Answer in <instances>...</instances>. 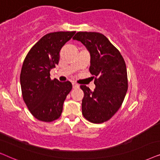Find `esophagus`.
Instances as JSON below:
<instances>
[{
    "mask_svg": "<svg viewBox=\"0 0 160 160\" xmlns=\"http://www.w3.org/2000/svg\"><path fill=\"white\" fill-rule=\"evenodd\" d=\"M72 87H73V88H79V85L75 83V82H72Z\"/></svg>",
    "mask_w": 160,
    "mask_h": 160,
    "instance_id": "obj_1",
    "label": "esophagus"
}]
</instances>
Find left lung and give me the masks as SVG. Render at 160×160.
<instances>
[{"label": "left lung", "mask_w": 160, "mask_h": 160, "mask_svg": "<svg viewBox=\"0 0 160 160\" xmlns=\"http://www.w3.org/2000/svg\"><path fill=\"white\" fill-rule=\"evenodd\" d=\"M72 39L81 42L90 52L89 71L96 86L93 91L86 86H80L84 93L82 113L91 123H104L121 108L128 89L124 59L102 33L80 31Z\"/></svg>", "instance_id": "8db88e82"}]
</instances>
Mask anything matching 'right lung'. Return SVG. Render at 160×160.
I'll list each match as a JSON object with an SVG mask.
<instances>
[{
	"label": "right lung",
	"mask_w": 160,
	"mask_h": 160,
	"mask_svg": "<svg viewBox=\"0 0 160 160\" xmlns=\"http://www.w3.org/2000/svg\"><path fill=\"white\" fill-rule=\"evenodd\" d=\"M75 31H58L44 35L25 57L20 73L22 99L38 120L51 122L61 116L63 104L71 91L69 81L51 80L50 72L58 65L59 52Z\"/></svg>",
	"instance_id": "1"
}]
</instances>
